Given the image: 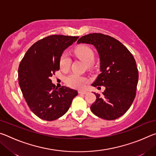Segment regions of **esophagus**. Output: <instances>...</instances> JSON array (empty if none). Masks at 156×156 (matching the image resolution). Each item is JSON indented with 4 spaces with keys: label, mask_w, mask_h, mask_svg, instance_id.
Instances as JSON below:
<instances>
[{
    "label": "esophagus",
    "mask_w": 156,
    "mask_h": 156,
    "mask_svg": "<svg viewBox=\"0 0 156 156\" xmlns=\"http://www.w3.org/2000/svg\"><path fill=\"white\" fill-rule=\"evenodd\" d=\"M78 94H87V91H78Z\"/></svg>",
    "instance_id": "34e87169"
}]
</instances>
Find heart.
I'll list each match as a JSON object with an SVG mask.
<instances>
[{
    "label": "heart",
    "instance_id": "1",
    "mask_svg": "<svg viewBox=\"0 0 156 156\" xmlns=\"http://www.w3.org/2000/svg\"><path fill=\"white\" fill-rule=\"evenodd\" d=\"M75 54L78 58L83 60L86 64H91L94 62V54L91 49L87 46H80L75 49ZM71 59L67 54H63L60 57V66L63 71L67 70L70 67ZM65 82L68 86L72 88L81 89L83 88L88 79L83 76L77 73H71L65 78Z\"/></svg>",
    "mask_w": 156,
    "mask_h": 156
}]
</instances>
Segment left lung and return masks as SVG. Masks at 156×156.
Wrapping results in <instances>:
<instances>
[{"label":"left lung","mask_w":156,"mask_h":156,"mask_svg":"<svg viewBox=\"0 0 156 156\" xmlns=\"http://www.w3.org/2000/svg\"><path fill=\"white\" fill-rule=\"evenodd\" d=\"M77 43L94 45L100 58V73L91 85L104 86L105 90L102 96L94 93L96 100L91 106L92 113L105 120L117 119L130 108L136 97L138 71L133 55L120 41L102 34L82 36Z\"/></svg>","instance_id":"left-lung-1"}]
</instances>
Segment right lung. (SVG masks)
<instances>
[{
  "label": "right lung",
  "mask_w": 156,
  "mask_h": 156,
  "mask_svg": "<svg viewBox=\"0 0 156 156\" xmlns=\"http://www.w3.org/2000/svg\"><path fill=\"white\" fill-rule=\"evenodd\" d=\"M78 38L47 36L34 43L21 60L18 83L29 107L41 119L52 121L61 117L78 95L77 91L66 87L58 89L50 77L59 70L63 51Z\"/></svg>",
  "instance_id": "right-lung-1"
}]
</instances>
